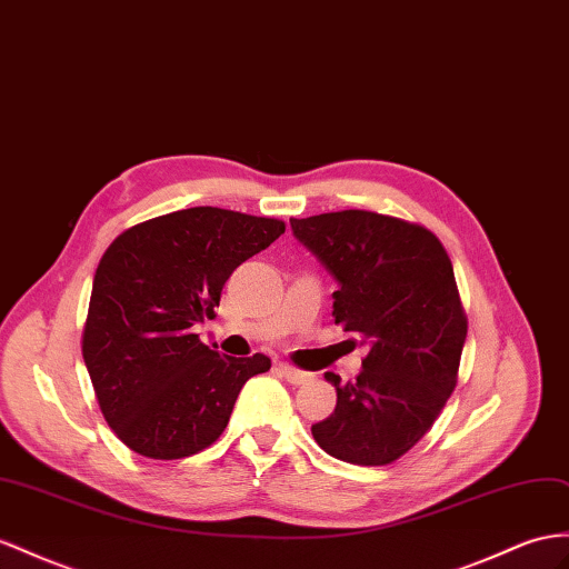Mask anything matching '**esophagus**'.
Wrapping results in <instances>:
<instances>
[{
	"mask_svg": "<svg viewBox=\"0 0 569 569\" xmlns=\"http://www.w3.org/2000/svg\"><path fill=\"white\" fill-rule=\"evenodd\" d=\"M279 370H281V375L286 377V380H288L290 385H308V382L312 380L310 372H305V370H298V368H293V366H288V362H279Z\"/></svg>",
	"mask_w": 569,
	"mask_h": 569,
	"instance_id": "1",
	"label": "esophagus"
}]
</instances>
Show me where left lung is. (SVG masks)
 I'll list each match as a JSON object with an SVG mask.
<instances>
[{
	"mask_svg": "<svg viewBox=\"0 0 569 569\" xmlns=\"http://www.w3.org/2000/svg\"><path fill=\"white\" fill-rule=\"evenodd\" d=\"M290 228L339 283L333 322L368 343L353 382L325 372L337 409L312 437L341 461L387 466L418 445L457 387L469 322L451 259L428 228L375 211L290 218Z\"/></svg>",
	"mask_w": 569,
	"mask_h": 569,
	"instance_id": "1",
	"label": "left lung"
}]
</instances>
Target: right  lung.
<instances>
[{"mask_svg":"<svg viewBox=\"0 0 569 569\" xmlns=\"http://www.w3.org/2000/svg\"><path fill=\"white\" fill-rule=\"evenodd\" d=\"M279 218L194 207L120 232L93 276L81 353L103 418L149 459L211 447L264 353L232 358L199 341L230 273L281 236Z\"/></svg>","mask_w":569,"mask_h":569,"instance_id":"obj_1","label":"right lung"}]
</instances>
